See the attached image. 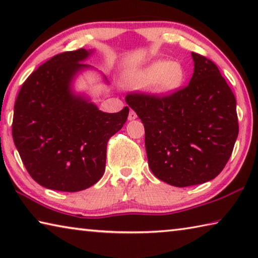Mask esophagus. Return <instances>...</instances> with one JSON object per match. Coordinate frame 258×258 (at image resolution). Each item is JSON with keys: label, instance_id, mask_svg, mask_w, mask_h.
Listing matches in <instances>:
<instances>
[{"label": "esophagus", "instance_id": "obj_1", "mask_svg": "<svg viewBox=\"0 0 258 258\" xmlns=\"http://www.w3.org/2000/svg\"><path fill=\"white\" fill-rule=\"evenodd\" d=\"M137 117H138V115H137V112H135L134 110H131V111L128 112V120L137 119Z\"/></svg>", "mask_w": 258, "mask_h": 258}]
</instances>
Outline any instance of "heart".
<instances>
[{
  "label": "heart",
  "mask_w": 258,
  "mask_h": 258,
  "mask_svg": "<svg viewBox=\"0 0 258 258\" xmlns=\"http://www.w3.org/2000/svg\"><path fill=\"white\" fill-rule=\"evenodd\" d=\"M185 78V69L180 62L157 60L143 69L128 74L126 83L133 90H142L152 86L156 93L169 95L181 89Z\"/></svg>",
  "instance_id": "heart-1"
}]
</instances>
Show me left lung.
Masks as SVG:
<instances>
[{"label": "left lung", "instance_id": "8db88e82", "mask_svg": "<svg viewBox=\"0 0 258 258\" xmlns=\"http://www.w3.org/2000/svg\"><path fill=\"white\" fill-rule=\"evenodd\" d=\"M191 54L195 68L189 85L169 95L133 92L125 98L145 125L151 172L178 187L215 178L239 133L232 90L213 61Z\"/></svg>", "mask_w": 258, "mask_h": 258}]
</instances>
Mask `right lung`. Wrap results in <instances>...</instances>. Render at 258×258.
Returning a JSON list of instances; mask_svg holds the SVG:
<instances>
[{
    "instance_id": "1",
    "label": "right lung",
    "mask_w": 258,
    "mask_h": 258,
    "mask_svg": "<svg viewBox=\"0 0 258 258\" xmlns=\"http://www.w3.org/2000/svg\"><path fill=\"white\" fill-rule=\"evenodd\" d=\"M92 51L52 56L24 82L15 103L12 138L29 175L51 190L76 192L102 177L107 143L123 127L128 107L108 113L72 91Z\"/></svg>"
}]
</instances>
